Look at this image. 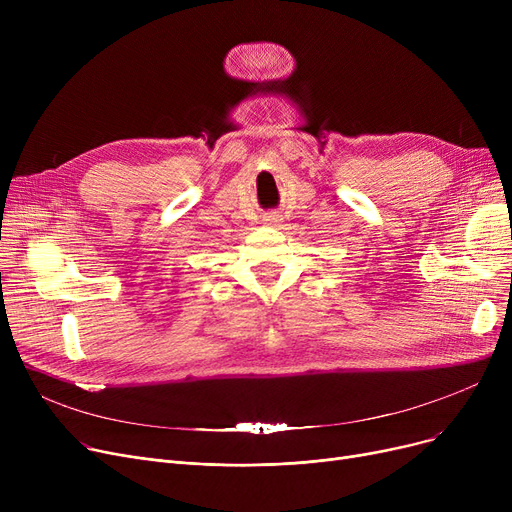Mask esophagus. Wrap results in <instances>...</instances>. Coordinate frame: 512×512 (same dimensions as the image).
Wrapping results in <instances>:
<instances>
[{"label":"esophagus","instance_id":"1","mask_svg":"<svg viewBox=\"0 0 512 512\" xmlns=\"http://www.w3.org/2000/svg\"><path fill=\"white\" fill-rule=\"evenodd\" d=\"M263 224H265V226H274V228H276V226L280 224V215H276V213H267L265 218H263Z\"/></svg>","mask_w":512,"mask_h":512}]
</instances>
